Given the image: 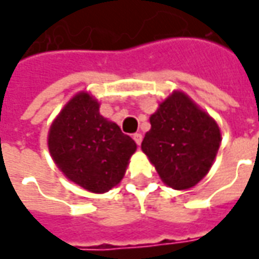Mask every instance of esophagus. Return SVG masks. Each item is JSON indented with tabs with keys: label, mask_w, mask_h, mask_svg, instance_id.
<instances>
[{
	"label": "esophagus",
	"mask_w": 259,
	"mask_h": 259,
	"mask_svg": "<svg viewBox=\"0 0 259 259\" xmlns=\"http://www.w3.org/2000/svg\"><path fill=\"white\" fill-rule=\"evenodd\" d=\"M133 138H134V141L137 142V145H141V142H142V134H140V133L134 134Z\"/></svg>",
	"instance_id": "esophagus-1"
}]
</instances>
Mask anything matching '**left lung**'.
Instances as JSON below:
<instances>
[{
  "instance_id": "8db88e82",
  "label": "left lung",
  "mask_w": 259,
  "mask_h": 259,
  "mask_svg": "<svg viewBox=\"0 0 259 259\" xmlns=\"http://www.w3.org/2000/svg\"><path fill=\"white\" fill-rule=\"evenodd\" d=\"M141 144L162 182L176 190L196 186L208 174L222 142L214 119L183 92H174L149 118Z\"/></svg>"
}]
</instances>
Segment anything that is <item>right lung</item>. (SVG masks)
Returning <instances> with one entry per match:
<instances>
[{
    "instance_id": "obj_1",
    "label": "right lung",
    "mask_w": 259,
    "mask_h": 259,
    "mask_svg": "<svg viewBox=\"0 0 259 259\" xmlns=\"http://www.w3.org/2000/svg\"><path fill=\"white\" fill-rule=\"evenodd\" d=\"M97 100L77 93L52 122L48 147L69 181L92 193H106L125 175L135 141L104 118Z\"/></svg>"
}]
</instances>
